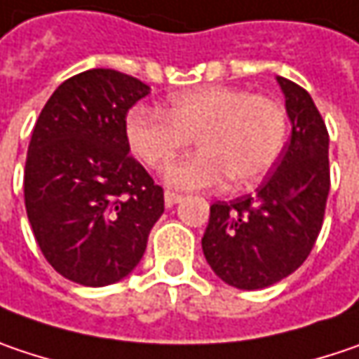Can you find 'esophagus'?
Returning a JSON list of instances; mask_svg holds the SVG:
<instances>
[{"mask_svg": "<svg viewBox=\"0 0 359 359\" xmlns=\"http://www.w3.org/2000/svg\"><path fill=\"white\" fill-rule=\"evenodd\" d=\"M180 201H182V195H179V193H172V191H166L164 193V203L166 205H177Z\"/></svg>", "mask_w": 359, "mask_h": 359, "instance_id": "obj_1", "label": "esophagus"}]
</instances>
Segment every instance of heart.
Returning a JSON list of instances; mask_svg holds the SVG:
<instances>
[{"label": "heart", "mask_w": 359, "mask_h": 359, "mask_svg": "<svg viewBox=\"0 0 359 359\" xmlns=\"http://www.w3.org/2000/svg\"><path fill=\"white\" fill-rule=\"evenodd\" d=\"M126 136L137 158L154 170L172 164L195 137L199 152L164 177L172 189H209L225 177L233 189H248L280 156L286 114L276 101L243 89L201 87L172 97L164 111L136 107Z\"/></svg>", "instance_id": "b5f03b06"}]
</instances>
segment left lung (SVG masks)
<instances>
[{
	"mask_svg": "<svg viewBox=\"0 0 359 359\" xmlns=\"http://www.w3.org/2000/svg\"><path fill=\"white\" fill-rule=\"evenodd\" d=\"M290 142L256 195L217 201L203 233V254L225 285L258 290L292 274L311 254L329 195V136L311 95L276 76Z\"/></svg>",
	"mask_w": 359,
	"mask_h": 359,
	"instance_id": "8db88e82",
	"label": "left lung"
}]
</instances>
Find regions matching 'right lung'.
<instances>
[{
  "instance_id": "1",
  "label": "right lung",
  "mask_w": 359,
  "mask_h": 359,
  "mask_svg": "<svg viewBox=\"0 0 359 359\" xmlns=\"http://www.w3.org/2000/svg\"><path fill=\"white\" fill-rule=\"evenodd\" d=\"M150 87L114 69L65 81L34 126L24 170L26 213L44 258L83 286L136 268L164 193L130 156L126 116Z\"/></svg>"
}]
</instances>
